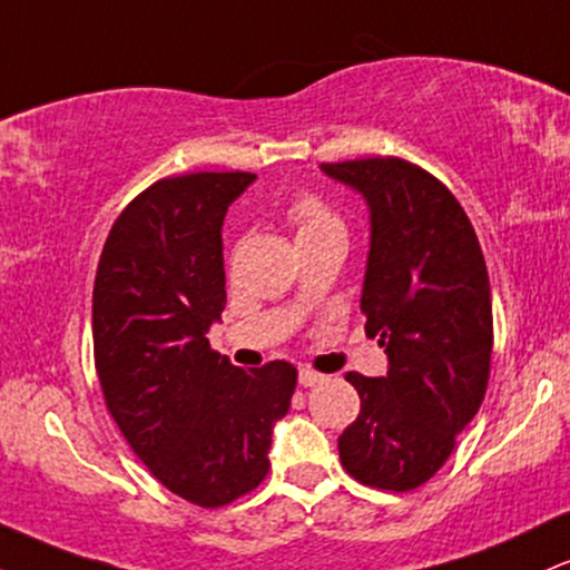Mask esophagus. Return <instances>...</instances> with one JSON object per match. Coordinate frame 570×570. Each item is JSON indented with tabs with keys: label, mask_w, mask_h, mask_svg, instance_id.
Masks as SVG:
<instances>
[{
	"label": "esophagus",
	"mask_w": 570,
	"mask_h": 570,
	"mask_svg": "<svg viewBox=\"0 0 570 570\" xmlns=\"http://www.w3.org/2000/svg\"><path fill=\"white\" fill-rule=\"evenodd\" d=\"M297 381H299V385H305V389H311V385L322 383V381H324V375H322V372H313V370L303 367V370H299Z\"/></svg>",
	"instance_id": "34e87169"
}]
</instances>
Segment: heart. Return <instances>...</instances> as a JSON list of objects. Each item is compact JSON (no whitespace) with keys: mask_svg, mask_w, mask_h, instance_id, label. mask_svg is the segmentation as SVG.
I'll return each instance as SVG.
<instances>
[{"mask_svg":"<svg viewBox=\"0 0 570 570\" xmlns=\"http://www.w3.org/2000/svg\"><path fill=\"white\" fill-rule=\"evenodd\" d=\"M286 219H289V225L294 227L297 244H303V240L330 238V235L345 238L343 219H340L324 200H318L316 195H299V198H294L289 203V208H286Z\"/></svg>","mask_w":570,"mask_h":570,"instance_id":"b5f03b06","label":"heart"}]
</instances>
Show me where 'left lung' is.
Wrapping results in <instances>:
<instances>
[{"instance_id":"left-lung-1","label":"left lung","mask_w":570,"mask_h":570,"mask_svg":"<svg viewBox=\"0 0 570 570\" xmlns=\"http://www.w3.org/2000/svg\"><path fill=\"white\" fill-rule=\"evenodd\" d=\"M322 171L370 208L364 330L389 356L383 377L345 375L362 410L340 434V461L364 485L404 493L440 472L485 396V257L461 203L423 168L367 158L324 163Z\"/></svg>"}]
</instances>
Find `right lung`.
Returning a JSON list of instances; mask_svg holds the SVG:
<instances>
[{
  "mask_svg": "<svg viewBox=\"0 0 570 570\" xmlns=\"http://www.w3.org/2000/svg\"><path fill=\"white\" fill-rule=\"evenodd\" d=\"M254 174L155 181L117 217L94 284L104 399L134 453L171 493L214 509L265 480L273 426L297 370H240L208 345L225 311L222 225Z\"/></svg>",
  "mask_w": 570,
  "mask_h": 570,
  "instance_id": "obj_1",
  "label": "right lung"
}]
</instances>
